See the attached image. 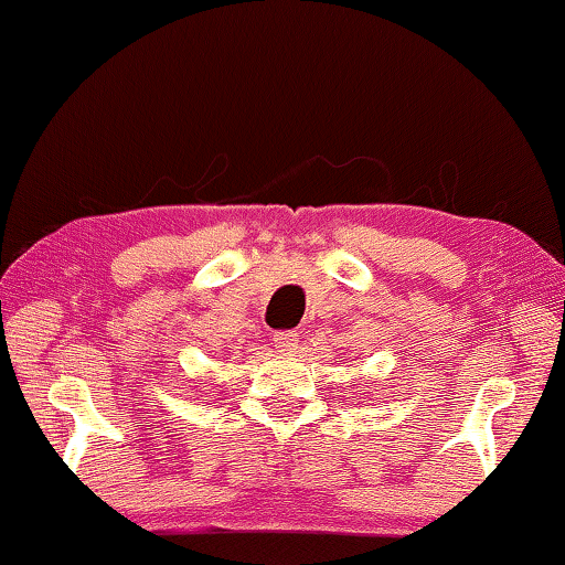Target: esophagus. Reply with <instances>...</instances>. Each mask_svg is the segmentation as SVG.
<instances>
[{
    "mask_svg": "<svg viewBox=\"0 0 565 565\" xmlns=\"http://www.w3.org/2000/svg\"><path fill=\"white\" fill-rule=\"evenodd\" d=\"M274 347L279 349L281 353H291L299 349V333L296 331H279L274 333Z\"/></svg>",
    "mask_w": 565,
    "mask_h": 565,
    "instance_id": "obj_1",
    "label": "esophagus"
}]
</instances>
